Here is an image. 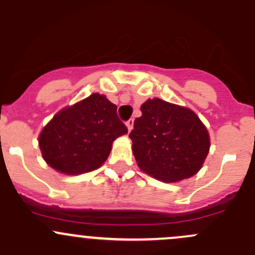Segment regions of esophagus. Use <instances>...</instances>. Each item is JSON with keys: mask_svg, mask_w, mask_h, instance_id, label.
Instances as JSON below:
<instances>
[{"mask_svg": "<svg viewBox=\"0 0 255 255\" xmlns=\"http://www.w3.org/2000/svg\"><path fill=\"white\" fill-rule=\"evenodd\" d=\"M126 125H127L128 130H130L133 128V125H134V120H133V118H129V120H128L127 122H126Z\"/></svg>", "mask_w": 255, "mask_h": 255, "instance_id": "34e87169", "label": "esophagus"}]
</instances>
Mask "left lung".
Wrapping results in <instances>:
<instances>
[{"mask_svg":"<svg viewBox=\"0 0 255 255\" xmlns=\"http://www.w3.org/2000/svg\"><path fill=\"white\" fill-rule=\"evenodd\" d=\"M129 133L138 166L148 175L175 182L195 175L210 149L208 132L191 110L160 99L140 107Z\"/></svg>","mask_w":255,"mask_h":255,"instance_id":"obj_1","label":"left lung"}]
</instances>
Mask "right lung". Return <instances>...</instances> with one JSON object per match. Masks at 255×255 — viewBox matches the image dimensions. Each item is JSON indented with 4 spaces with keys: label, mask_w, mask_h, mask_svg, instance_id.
Here are the masks:
<instances>
[{
    "label": "right lung",
    "mask_w": 255,
    "mask_h": 255,
    "mask_svg": "<svg viewBox=\"0 0 255 255\" xmlns=\"http://www.w3.org/2000/svg\"><path fill=\"white\" fill-rule=\"evenodd\" d=\"M128 132L117 106L92 94L56 113L43 128L39 146L49 165L69 175L95 170L109 158L113 140Z\"/></svg>",
    "instance_id": "1"
}]
</instances>
